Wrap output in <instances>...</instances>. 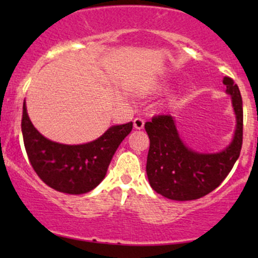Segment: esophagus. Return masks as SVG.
<instances>
[{"label": "esophagus", "instance_id": "esophagus-1", "mask_svg": "<svg viewBox=\"0 0 258 258\" xmlns=\"http://www.w3.org/2000/svg\"><path fill=\"white\" fill-rule=\"evenodd\" d=\"M133 126H135L136 130H142L144 127V120L142 117H136L133 120Z\"/></svg>", "mask_w": 258, "mask_h": 258}]
</instances>
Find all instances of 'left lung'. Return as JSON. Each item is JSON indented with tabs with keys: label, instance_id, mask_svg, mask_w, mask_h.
<instances>
[{
	"label": "left lung",
	"instance_id": "1",
	"mask_svg": "<svg viewBox=\"0 0 258 258\" xmlns=\"http://www.w3.org/2000/svg\"><path fill=\"white\" fill-rule=\"evenodd\" d=\"M232 97L236 125L233 141L218 153H199L183 143L171 115H158L146 122L150 147L147 176L158 194L171 200H195L211 193L223 182L240 155L242 146V99L238 85L223 79Z\"/></svg>",
	"mask_w": 258,
	"mask_h": 258
}]
</instances>
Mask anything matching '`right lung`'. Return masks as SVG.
Masks as SVG:
<instances>
[{
    "mask_svg": "<svg viewBox=\"0 0 258 258\" xmlns=\"http://www.w3.org/2000/svg\"><path fill=\"white\" fill-rule=\"evenodd\" d=\"M132 122L111 126L96 141L78 146L53 142L35 128L23 104L22 132L29 161L47 185L67 194H85L104 179L121 142L132 131Z\"/></svg>",
    "mask_w": 258,
    "mask_h": 258,
    "instance_id": "right-lung-1",
    "label": "right lung"
}]
</instances>
